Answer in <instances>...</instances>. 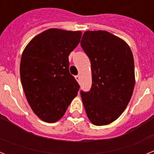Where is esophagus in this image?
<instances>
[{
	"instance_id": "obj_1",
	"label": "esophagus",
	"mask_w": 154,
	"mask_h": 154,
	"mask_svg": "<svg viewBox=\"0 0 154 154\" xmlns=\"http://www.w3.org/2000/svg\"><path fill=\"white\" fill-rule=\"evenodd\" d=\"M75 79L77 80V82H80V75H76L75 76Z\"/></svg>"
}]
</instances>
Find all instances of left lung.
Instances as JSON below:
<instances>
[{"label": "left lung", "mask_w": 154, "mask_h": 154, "mask_svg": "<svg viewBox=\"0 0 154 154\" xmlns=\"http://www.w3.org/2000/svg\"><path fill=\"white\" fill-rule=\"evenodd\" d=\"M81 46L92 70L90 91H81L87 116L96 126L108 125L123 113L133 95V53L124 40L106 31H85Z\"/></svg>", "instance_id": "obj_1"}]
</instances>
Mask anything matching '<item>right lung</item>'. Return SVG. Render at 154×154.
<instances>
[{
	"mask_svg": "<svg viewBox=\"0 0 154 154\" xmlns=\"http://www.w3.org/2000/svg\"><path fill=\"white\" fill-rule=\"evenodd\" d=\"M82 31L50 28L31 39L21 55L20 75L31 109L42 120L55 123L77 96L79 85L69 72V55Z\"/></svg>",
	"mask_w": 154,
	"mask_h": 154,
	"instance_id": "right-lung-1",
	"label": "right lung"
}]
</instances>
